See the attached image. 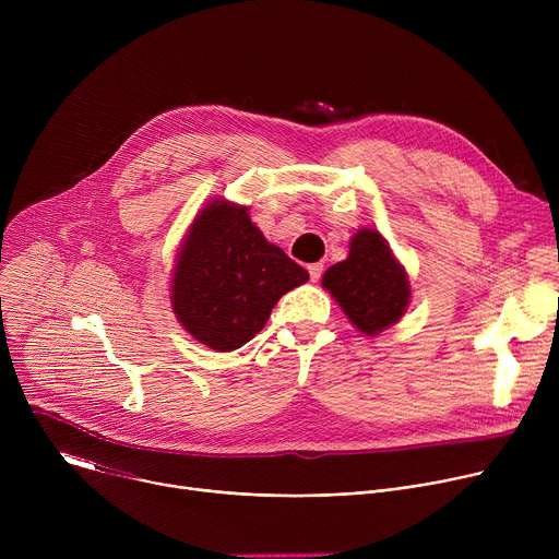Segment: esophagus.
Segmentation results:
<instances>
[{
  "instance_id": "esophagus-1",
  "label": "esophagus",
  "mask_w": 559,
  "mask_h": 559,
  "mask_svg": "<svg viewBox=\"0 0 559 559\" xmlns=\"http://www.w3.org/2000/svg\"><path fill=\"white\" fill-rule=\"evenodd\" d=\"M309 278L316 283V281H321V276H323V263H311L309 267Z\"/></svg>"
}]
</instances>
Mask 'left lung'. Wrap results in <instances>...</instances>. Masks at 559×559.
<instances>
[{
	"mask_svg": "<svg viewBox=\"0 0 559 559\" xmlns=\"http://www.w3.org/2000/svg\"><path fill=\"white\" fill-rule=\"evenodd\" d=\"M349 321L362 334H378L393 325L409 305V281L373 229H360L349 246V257L323 276Z\"/></svg>",
	"mask_w": 559,
	"mask_h": 559,
	"instance_id": "1",
	"label": "left lung"
}]
</instances>
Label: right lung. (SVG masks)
I'll use <instances>...</instances> for the list:
<instances>
[{
  "label": "right lung",
  "instance_id": "right-lung-1",
  "mask_svg": "<svg viewBox=\"0 0 559 559\" xmlns=\"http://www.w3.org/2000/svg\"><path fill=\"white\" fill-rule=\"evenodd\" d=\"M309 278L281 248L265 241L248 207L210 203L179 254L173 307L183 328L216 352L250 343L283 294Z\"/></svg>",
  "mask_w": 559,
  "mask_h": 559
}]
</instances>
